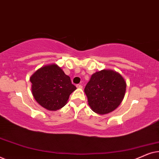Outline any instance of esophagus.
<instances>
[{
  "label": "esophagus",
  "mask_w": 159,
  "mask_h": 159,
  "mask_svg": "<svg viewBox=\"0 0 159 159\" xmlns=\"http://www.w3.org/2000/svg\"><path fill=\"white\" fill-rule=\"evenodd\" d=\"M77 88H80V89H82V86L81 84H77Z\"/></svg>",
  "instance_id": "obj_1"
}]
</instances>
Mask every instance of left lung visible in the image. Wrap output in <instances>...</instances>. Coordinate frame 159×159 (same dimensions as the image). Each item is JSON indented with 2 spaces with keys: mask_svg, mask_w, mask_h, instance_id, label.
Returning a JSON list of instances; mask_svg holds the SVG:
<instances>
[{
  "mask_svg": "<svg viewBox=\"0 0 159 159\" xmlns=\"http://www.w3.org/2000/svg\"><path fill=\"white\" fill-rule=\"evenodd\" d=\"M126 87L127 83L120 74L111 69H103L91 76L84 93L91 109L96 114H106L120 105Z\"/></svg>",
  "mask_w": 159,
  "mask_h": 159,
  "instance_id": "8db88e82",
  "label": "left lung"
}]
</instances>
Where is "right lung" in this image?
Masks as SVG:
<instances>
[{"label":"right lung","mask_w":159,"mask_h":159,"mask_svg":"<svg viewBox=\"0 0 159 159\" xmlns=\"http://www.w3.org/2000/svg\"><path fill=\"white\" fill-rule=\"evenodd\" d=\"M34 98L49 111L60 109L66 105L69 95L77 88L71 79L55 64L45 65L30 77Z\"/></svg>","instance_id":"right-lung-1"}]
</instances>
